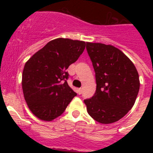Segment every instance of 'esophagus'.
<instances>
[{
  "label": "esophagus",
  "mask_w": 153,
  "mask_h": 153,
  "mask_svg": "<svg viewBox=\"0 0 153 153\" xmlns=\"http://www.w3.org/2000/svg\"><path fill=\"white\" fill-rule=\"evenodd\" d=\"M82 88L78 89V94H82Z\"/></svg>",
  "instance_id": "esophagus-1"
}]
</instances>
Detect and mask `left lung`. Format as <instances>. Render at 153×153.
Returning a JSON list of instances; mask_svg holds the SVG:
<instances>
[{
	"label": "left lung",
	"instance_id": "obj_1",
	"mask_svg": "<svg viewBox=\"0 0 153 153\" xmlns=\"http://www.w3.org/2000/svg\"><path fill=\"white\" fill-rule=\"evenodd\" d=\"M86 51L97 83L93 97L84 100L87 112L99 123H114L135 103L140 89L138 72L132 61L112 45L86 43Z\"/></svg>",
	"mask_w": 153,
	"mask_h": 153
}]
</instances>
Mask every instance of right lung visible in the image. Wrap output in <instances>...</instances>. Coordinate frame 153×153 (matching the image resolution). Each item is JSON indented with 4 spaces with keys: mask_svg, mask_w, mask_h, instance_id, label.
<instances>
[{
    "mask_svg": "<svg viewBox=\"0 0 153 153\" xmlns=\"http://www.w3.org/2000/svg\"><path fill=\"white\" fill-rule=\"evenodd\" d=\"M85 47L84 41L53 39L25 63L22 74L24 96L30 110L38 118L52 121L77 95L68 86L67 69L76 62Z\"/></svg>",
    "mask_w": 153,
    "mask_h": 153,
    "instance_id": "right-lung-1",
    "label": "right lung"
}]
</instances>
